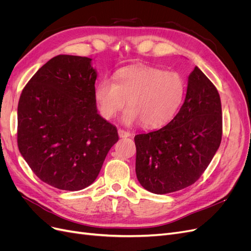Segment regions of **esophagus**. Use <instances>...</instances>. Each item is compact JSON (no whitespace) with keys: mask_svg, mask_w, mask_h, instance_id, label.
I'll return each mask as SVG.
<instances>
[{"mask_svg":"<svg viewBox=\"0 0 251 251\" xmlns=\"http://www.w3.org/2000/svg\"><path fill=\"white\" fill-rule=\"evenodd\" d=\"M118 135H119V137L125 138V137H130L131 133L126 131V130H123V128H118Z\"/></svg>","mask_w":251,"mask_h":251,"instance_id":"obj_1","label":"esophagus"}]
</instances>
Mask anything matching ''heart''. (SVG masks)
Wrapping results in <instances>:
<instances>
[{
	"mask_svg": "<svg viewBox=\"0 0 251 251\" xmlns=\"http://www.w3.org/2000/svg\"><path fill=\"white\" fill-rule=\"evenodd\" d=\"M185 93V81L177 72H166L149 66L120 69L115 82L104 78L94 89V100L100 116L110 119L127 108L121 120L126 125L141 121L147 127H157L170 121L179 109Z\"/></svg>",
	"mask_w": 251,
	"mask_h": 251,
	"instance_id": "heart-1",
	"label": "heart"
}]
</instances>
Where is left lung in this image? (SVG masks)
Segmentation results:
<instances>
[{
  "label": "left lung",
  "instance_id": "8db88e82",
  "mask_svg": "<svg viewBox=\"0 0 251 251\" xmlns=\"http://www.w3.org/2000/svg\"><path fill=\"white\" fill-rule=\"evenodd\" d=\"M221 139L222 108L218 90L195 67L177 115L157 131L135 136L139 183L158 195L194 184L207 169Z\"/></svg>",
  "mask_w": 251,
  "mask_h": 251
}]
</instances>
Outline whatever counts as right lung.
<instances>
[{
  "label": "right lung",
  "mask_w": 251,
  "mask_h": 251,
  "mask_svg": "<svg viewBox=\"0 0 251 251\" xmlns=\"http://www.w3.org/2000/svg\"><path fill=\"white\" fill-rule=\"evenodd\" d=\"M91 58H51L23 89L18 105V146L43 182L64 191L92 184L110 149L116 126L97 113L96 70Z\"/></svg>",
  "instance_id": "obj_1"
}]
</instances>
